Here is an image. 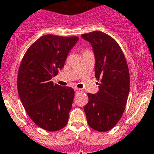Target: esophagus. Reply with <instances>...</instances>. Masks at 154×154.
<instances>
[{
    "instance_id": "esophagus-1",
    "label": "esophagus",
    "mask_w": 154,
    "mask_h": 154,
    "mask_svg": "<svg viewBox=\"0 0 154 154\" xmlns=\"http://www.w3.org/2000/svg\"><path fill=\"white\" fill-rule=\"evenodd\" d=\"M74 91H75V92H80V91H81L82 90L80 89V88H75V89H74Z\"/></svg>"
}]
</instances>
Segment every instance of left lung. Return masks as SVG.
I'll return each instance as SVG.
<instances>
[{"mask_svg": "<svg viewBox=\"0 0 154 154\" xmlns=\"http://www.w3.org/2000/svg\"><path fill=\"white\" fill-rule=\"evenodd\" d=\"M81 37L91 44L95 57V77L100 81L99 91L87 94L84 110L91 128L105 132L118 123L124 113L130 91V75L123 51L116 41L101 31Z\"/></svg>", "mask_w": 154, "mask_h": 154, "instance_id": "left-lung-1", "label": "left lung"}]
</instances>
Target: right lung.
<instances>
[{"mask_svg":"<svg viewBox=\"0 0 154 154\" xmlns=\"http://www.w3.org/2000/svg\"><path fill=\"white\" fill-rule=\"evenodd\" d=\"M77 37L42 36L28 48L19 67L17 90L26 112L38 127L59 131L67 125L74 91L54 84Z\"/></svg>","mask_w":154,"mask_h":154,"instance_id":"1","label":"right lung"}]
</instances>
